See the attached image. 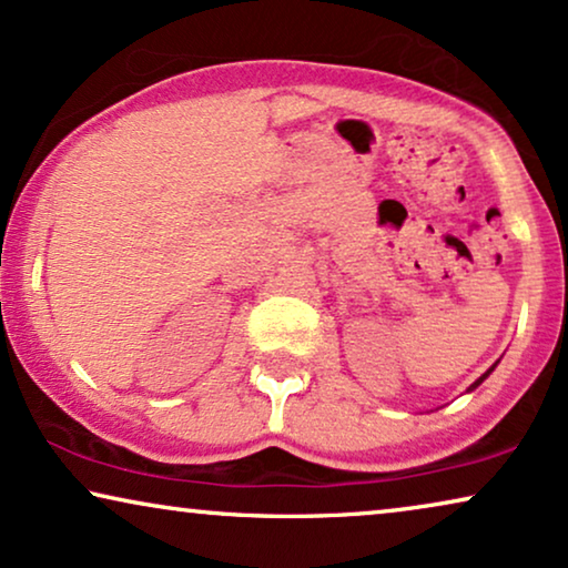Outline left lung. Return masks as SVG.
<instances>
[{"mask_svg": "<svg viewBox=\"0 0 568 568\" xmlns=\"http://www.w3.org/2000/svg\"><path fill=\"white\" fill-rule=\"evenodd\" d=\"M494 367H496V364H494ZM494 367H491V369H488V372H486V375H484V377H478V379H476V383H473V385H470V390H473V387H478V385H480V383H484V379H486V377H488V375H491V372H494Z\"/></svg>", "mask_w": 568, "mask_h": 568, "instance_id": "1", "label": "left lung"}]
</instances>
